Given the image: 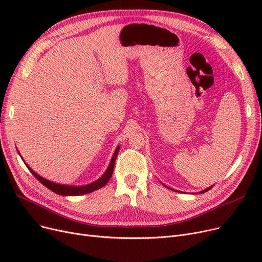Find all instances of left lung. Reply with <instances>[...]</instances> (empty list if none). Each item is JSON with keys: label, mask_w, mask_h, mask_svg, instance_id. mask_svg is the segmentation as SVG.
Here are the masks:
<instances>
[{"label": "left lung", "mask_w": 262, "mask_h": 262, "mask_svg": "<svg viewBox=\"0 0 262 262\" xmlns=\"http://www.w3.org/2000/svg\"><path fill=\"white\" fill-rule=\"evenodd\" d=\"M164 186H166V185H164ZM166 187H167V188H169V189H171V190H173V191H176V192H180V191H177V190H174V189H172V188H170V187H168V186H166ZM211 188H212V186H211V187H209V188H207V189H204L203 191H201V192H200V193H205V192H207V191H208V190H210Z\"/></svg>", "instance_id": "1"}]
</instances>
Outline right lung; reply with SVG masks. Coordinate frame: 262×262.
Here are the masks:
<instances>
[{
    "instance_id": "right-lung-1",
    "label": "right lung",
    "mask_w": 262,
    "mask_h": 262,
    "mask_svg": "<svg viewBox=\"0 0 262 262\" xmlns=\"http://www.w3.org/2000/svg\"><path fill=\"white\" fill-rule=\"evenodd\" d=\"M119 149H120V145L117 146L115 153L113 155V158L112 160H110L109 162V166L107 168V170L105 171V173L99 178V180H96L95 182L91 183V184H88V185H85V186H69V185H61V184H57V183H54V182H51L49 180H46V178H43L42 176L38 175L32 168H30L29 166H27V163L24 161L25 166L27 167V169H29L31 171V173L37 178V180L42 184L43 186H46L48 189H50L51 191L55 192L56 194H59V195H63V196H76V195H82V194H87V193H91V192L98 190V189H101L102 187H104L110 180V177H112L113 175V172H114V168H115V161H116V158H117V155L119 153ZM19 152V150H18ZM20 155V153H19ZM21 156V155H20ZM22 158V157H21Z\"/></svg>"
}]
</instances>
